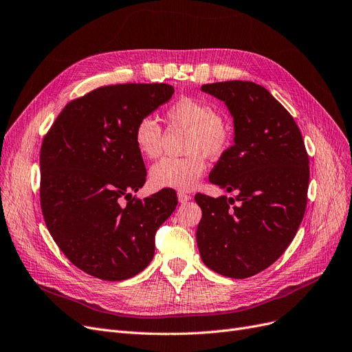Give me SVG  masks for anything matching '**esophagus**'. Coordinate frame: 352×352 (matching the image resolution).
<instances>
[{
    "label": "esophagus",
    "instance_id": "1",
    "mask_svg": "<svg viewBox=\"0 0 352 352\" xmlns=\"http://www.w3.org/2000/svg\"><path fill=\"white\" fill-rule=\"evenodd\" d=\"M177 197H178V201H179V203H183V204L191 200V196H190V194H186L184 191H178V192H177Z\"/></svg>",
    "mask_w": 352,
    "mask_h": 352
}]
</instances>
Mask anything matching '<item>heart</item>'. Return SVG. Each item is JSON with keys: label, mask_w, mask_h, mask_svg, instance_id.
<instances>
[{"label": "heart", "mask_w": 352, "mask_h": 352, "mask_svg": "<svg viewBox=\"0 0 352 352\" xmlns=\"http://www.w3.org/2000/svg\"><path fill=\"white\" fill-rule=\"evenodd\" d=\"M166 122L188 130L186 158H164L152 165L149 179L156 188L190 190L206 171V156L214 160L230 146L232 126L212 102L181 97L165 111ZM136 149L148 160L158 158L162 149V129L153 117L145 116L133 129Z\"/></svg>", "instance_id": "b5f03b06"}]
</instances>
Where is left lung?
Here are the masks:
<instances>
[{
	"instance_id": "8db88e82",
	"label": "left lung",
	"mask_w": 352,
	"mask_h": 352,
	"mask_svg": "<svg viewBox=\"0 0 352 352\" xmlns=\"http://www.w3.org/2000/svg\"><path fill=\"white\" fill-rule=\"evenodd\" d=\"M201 91L233 117V145L209 179L236 197L196 194L199 251L219 274L248 278L274 264L296 236L307 204L309 156L294 119L264 87L225 81Z\"/></svg>"
}]
</instances>
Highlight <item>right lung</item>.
Wrapping results in <instances>:
<instances>
[{"mask_svg":"<svg viewBox=\"0 0 352 352\" xmlns=\"http://www.w3.org/2000/svg\"><path fill=\"white\" fill-rule=\"evenodd\" d=\"M168 84L100 87L65 106L41 149V206L59 250L87 274L122 281L145 270L173 190L139 200L146 169L133 129L171 100ZM126 198V205L121 200Z\"/></svg>","mask_w":352,"mask_h":352,"instance_id":"obj_1","label":"right lung"}]
</instances>
